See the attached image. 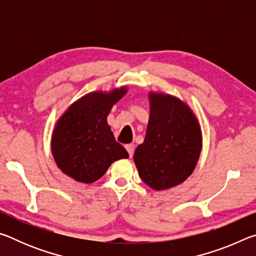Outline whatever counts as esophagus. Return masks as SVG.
Wrapping results in <instances>:
<instances>
[{
	"label": "esophagus",
	"instance_id": "esophagus-1",
	"mask_svg": "<svg viewBox=\"0 0 256 256\" xmlns=\"http://www.w3.org/2000/svg\"><path fill=\"white\" fill-rule=\"evenodd\" d=\"M125 148H126L130 157H132L133 154H134V146L133 144H126V146H125Z\"/></svg>",
	"mask_w": 256,
	"mask_h": 256
}]
</instances>
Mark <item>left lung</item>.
<instances>
[{"label":"left lung","instance_id":"obj_1","mask_svg":"<svg viewBox=\"0 0 256 256\" xmlns=\"http://www.w3.org/2000/svg\"><path fill=\"white\" fill-rule=\"evenodd\" d=\"M150 116L144 144L134 152L142 180L154 190L183 183L196 170L202 131L188 104L170 94L150 92Z\"/></svg>","mask_w":256,"mask_h":256}]
</instances>
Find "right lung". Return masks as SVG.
<instances>
[{
	"mask_svg": "<svg viewBox=\"0 0 256 256\" xmlns=\"http://www.w3.org/2000/svg\"><path fill=\"white\" fill-rule=\"evenodd\" d=\"M128 86L110 92H92L78 99L60 116L52 133L50 149L62 172L90 184L118 159L128 158L116 142L107 116L128 92Z\"/></svg>",
	"mask_w": 256,
	"mask_h": 256,
	"instance_id": "right-lung-1",
	"label": "right lung"
}]
</instances>
